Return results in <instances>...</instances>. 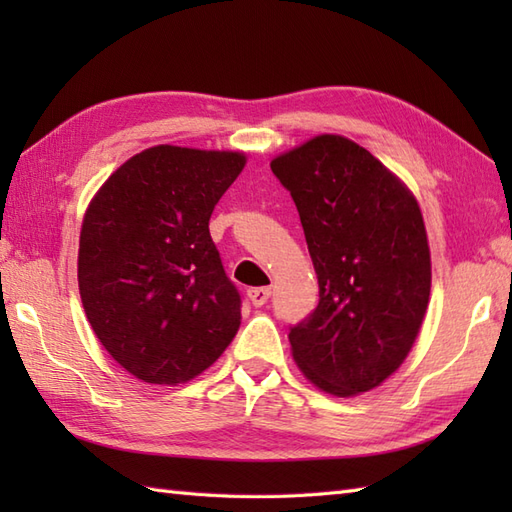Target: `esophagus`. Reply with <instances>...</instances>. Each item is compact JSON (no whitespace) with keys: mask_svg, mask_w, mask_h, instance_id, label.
<instances>
[{"mask_svg":"<svg viewBox=\"0 0 512 512\" xmlns=\"http://www.w3.org/2000/svg\"><path fill=\"white\" fill-rule=\"evenodd\" d=\"M246 295H248L250 303H253L255 308H259V306H264V303L268 301V297H270V288H248V290H246Z\"/></svg>","mask_w":512,"mask_h":512,"instance_id":"obj_1","label":"esophagus"}]
</instances>
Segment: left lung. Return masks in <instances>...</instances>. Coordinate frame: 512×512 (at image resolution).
<instances>
[{
  "label": "left lung",
  "instance_id": "1",
  "mask_svg": "<svg viewBox=\"0 0 512 512\" xmlns=\"http://www.w3.org/2000/svg\"><path fill=\"white\" fill-rule=\"evenodd\" d=\"M290 191L319 306L290 328L301 372L334 396L374 389L405 361L427 312L431 257L416 198L367 149L323 134L270 162Z\"/></svg>",
  "mask_w": 512,
  "mask_h": 512
}]
</instances>
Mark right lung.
<instances>
[{
  "instance_id": "obj_1",
  "label": "right lung",
  "mask_w": 512,
  "mask_h": 512,
  "mask_svg": "<svg viewBox=\"0 0 512 512\" xmlns=\"http://www.w3.org/2000/svg\"><path fill=\"white\" fill-rule=\"evenodd\" d=\"M244 165L235 151L151 147L118 167L85 211V314L114 361L145 383H187L239 328L242 297L209 220Z\"/></svg>"
}]
</instances>
